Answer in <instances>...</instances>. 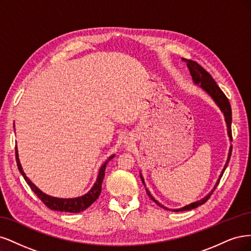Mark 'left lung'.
<instances>
[{"instance_id": "obj_1", "label": "left lung", "mask_w": 251, "mask_h": 251, "mask_svg": "<svg viewBox=\"0 0 251 251\" xmlns=\"http://www.w3.org/2000/svg\"><path fill=\"white\" fill-rule=\"evenodd\" d=\"M182 60L187 63V66L190 70V73L191 75L193 77V81L195 82L196 84H200V86L203 88V90L212 97V98L214 99V101L218 104V106H219L221 108V110L223 111V114L225 116V121H226V124H227V132H228V136L230 137V139H232V135H231V107H230V103L227 99V97L225 96V94L221 91V88L218 86V84L216 83L215 80L213 79V77L211 76V74L209 73H207L203 68H202L201 66H199V64L196 62V61H193V60H190V59H185V58H182ZM231 151H232V146H230V149H229V153H228V158H227V161H226V164L224 166V169L222 170V173L219 177V179L217 180V183L215 185V188L213 189V191L208 194L207 196H205L203 199H201L199 201H196L194 202V203H191L187 206H183L181 208H177V209H170V208H167L165 207L164 205H161L158 201H156L154 198H153L151 196L150 192L146 189V192L148 194V196L151 198V200H153L155 202L156 204H158L160 207L163 208H166V209H169V211H173V212H182V211H190V209H193V208H196L197 206L201 205L205 203V202L209 199V197H211V195L213 194V192L215 191V189L217 188V185L219 184L220 182V179L221 177L225 171L226 167H227L228 163H229V159H230V155H231ZM141 178H142V181L143 183L145 184L144 182V179L143 177L141 175Z\"/></svg>"}]
</instances>
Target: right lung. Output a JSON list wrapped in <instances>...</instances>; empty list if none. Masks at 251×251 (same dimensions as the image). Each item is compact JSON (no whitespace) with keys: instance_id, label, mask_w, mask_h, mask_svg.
I'll return each mask as SVG.
<instances>
[{"instance_id":"right-lung-1","label":"right lung","mask_w":251,"mask_h":251,"mask_svg":"<svg viewBox=\"0 0 251 251\" xmlns=\"http://www.w3.org/2000/svg\"><path fill=\"white\" fill-rule=\"evenodd\" d=\"M115 155H111L106 163H105L101 168L99 171V175L98 178L96 180V183L94 184V187L92 188V190L88 192L85 195L78 197V198H73V199H62V198H54L51 196H48L46 194H44L42 191H39L35 185L32 183L28 177L24 173L22 166L20 164V159H19V155H18V149L15 147V158H17V165L19 168V171L21 172V174L23 175L24 178H25L26 182L28 183L29 187L31 188V190L35 193V195L43 201V203L49 207L50 209H53V211H57V212H67V213H80L86 209L88 206L92 205L94 202L98 199L100 193H101V189H102V181L105 176V169H106L107 163L111 159L114 158Z\"/></svg>"}]
</instances>
